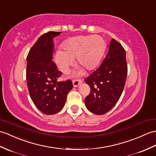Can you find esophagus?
Returning <instances> with one entry per match:
<instances>
[{
  "label": "esophagus",
  "mask_w": 156,
  "mask_h": 156,
  "mask_svg": "<svg viewBox=\"0 0 156 156\" xmlns=\"http://www.w3.org/2000/svg\"><path fill=\"white\" fill-rule=\"evenodd\" d=\"M72 83H73V86L74 87H77L81 84L82 80H80V79H75V80H74L73 81H72Z\"/></svg>",
  "instance_id": "34e87169"
}]
</instances>
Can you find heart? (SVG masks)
Segmentation results:
<instances>
[{
    "instance_id": "obj_1",
    "label": "heart",
    "mask_w": 156,
    "mask_h": 156,
    "mask_svg": "<svg viewBox=\"0 0 156 156\" xmlns=\"http://www.w3.org/2000/svg\"><path fill=\"white\" fill-rule=\"evenodd\" d=\"M62 50L55 54V61L59 69L66 73L76 58V64L87 70H92L100 63L106 49V42L98 35L79 36L66 40Z\"/></svg>"
}]
</instances>
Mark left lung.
<instances>
[{
  "label": "left lung",
  "mask_w": 156,
  "mask_h": 156,
  "mask_svg": "<svg viewBox=\"0 0 156 156\" xmlns=\"http://www.w3.org/2000/svg\"><path fill=\"white\" fill-rule=\"evenodd\" d=\"M128 74L126 50L112 39L110 48L100 66L84 79L90 87L85 104L92 113L102 115L109 112L120 98Z\"/></svg>",
  "instance_id": "obj_1"
}]
</instances>
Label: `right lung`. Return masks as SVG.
<instances>
[{"instance_id":"add662e5","label":"right lung","mask_w":156,"mask_h":156,"mask_svg":"<svg viewBox=\"0 0 156 156\" xmlns=\"http://www.w3.org/2000/svg\"><path fill=\"white\" fill-rule=\"evenodd\" d=\"M62 32L50 31L40 37L27 57V82L30 96L38 109L47 115L62 109L68 93L73 85L71 80L59 82L62 75L53 58V38Z\"/></svg>"}]
</instances>
